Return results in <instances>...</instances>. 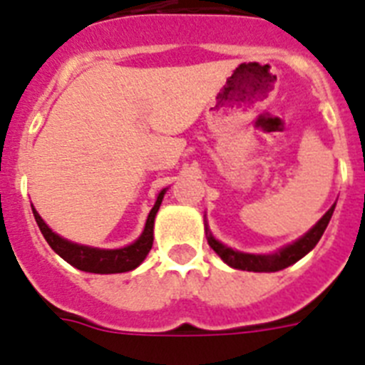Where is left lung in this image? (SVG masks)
I'll use <instances>...</instances> for the list:
<instances>
[{"label":"left lung","instance_id":"obj_1","mask_svg":"<svg viewBox=\"0 0 365 365\" xmlns=\"http://www.w3.org/2000/svg\"><path fill=\"white\" fill-rule=\"evenodd\" d=\"M336 204L329 209L327 213L323 215L318 222H316L314 227H310L305 235L297 239L296 242L288 244L284 248H281L279 252L270 253V255H255V253H244L237 252V250L227 248L226 244L218 242L211 231L205 227V235H207L209 246L217 252L218 257L222 261L230 264L231 268H237V270H246V272H279L287 268V266L294 264V262L299 261L301 257H305L310 250L314 248L318 240L322 239L323 231L329 226V220H331L332 213H334Z\"/></svg>","mask_w":365,"mask_h":365}]
</instances>
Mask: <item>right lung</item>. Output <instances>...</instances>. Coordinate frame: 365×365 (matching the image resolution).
<instances>
[{
  "label": "right lung",
  "instance_id": "1",
  "mask_svg": "<svg viewBox=\"0 0 365 365\" xmlns=\"http://www.w3.org/2000/svg\"><path fill=\"white\" fill-rule=\"evenodd\" d=\"M165 191L167 189H163L158 195L156 204H154V207L148 213L147 224H145V230L139 235V239L135 242L125 246V248L117 250L91 248V246H84V244H77L68 239H62V237L56 235L55 231L47 226L43 218L38 215V211L34 207L33 215L38 227L42 231V235L46 237L47 244L66 262H69V264L75 266V268H78L82 272H90V274H123V272H130L138 268L145 261L148 252H150L152 242H154V218H156L158 209H160L161 200H163Z\"/></svg>",
  "mask_w": 365,
  "mask_h": 365
}]
</instances>
